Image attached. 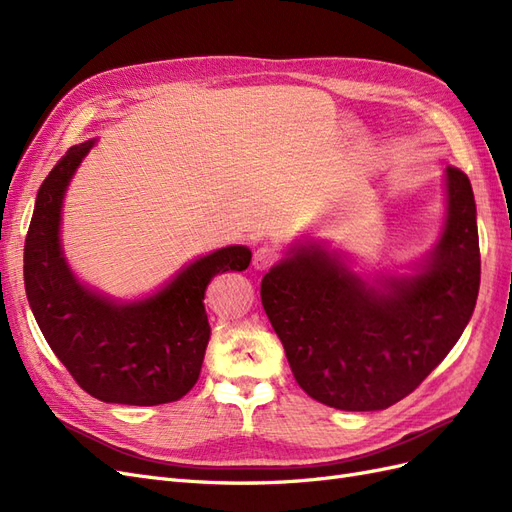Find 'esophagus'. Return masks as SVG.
Wrapping results in <instances>:
<instances>
[{
    "instance_id": "1",
    "label": "esophagus",
    "mask_w": 512,
    "mask_h": 512,
    "mask_svg": "<svg viewBox=\"0 0 512 512\" xmlns=\"http://www.w3.org/2000/svg\"><path fill=\"white\" fill-rule=\"evenodd\" d=\"M275 260H277V252L273 250V247L262 245V247H258V250L254 252L252 265H254L256 271H265V269H269L273 265Z\"/></svg>"
}]
</instances>
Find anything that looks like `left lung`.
I'll list each match as a JSON object with an SVG mask.
<instances>
[{
    "label": "left lung",
    "mask_w": 512,
    "mask_h": 512,
    "mask_svg": "<svg viewBox=\"0 0 512 512\" xmlns=\"http://www.w3.org/2000/svg\"><path fill=\"white\" fill-rule=\"evenodd\" d=\"M480 286L476 203L446 168V222L414 275L367 282L318 243L292 247L260 284L262 307L301 389L348 412L408 397L457 344Z\"/></svg>",
    "instance_id": "1"
}]
</instances>
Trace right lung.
<instances>
[{
    "mask_svg": "<svg viewBox=\"0 0 512 512\" xmlns=\"http://www.w3.org/2000/svg\"><path fill=\"white\" fill-rule=\"evenodd\" d=\"M94 145L70 147L40 185L23 258L29 307L46 344L91 397L126 406L170 404L192 389L203 367L209 282L245 271L252 252L243 245L215 250L143 301L117 303L83 286L64 258L59 222L68 183Z\"/></svg>",
    "mask_w": 512,
    "mask_h": 512,
    "instance_id": "add662e5",
    "label": "right lung"
}]
</instances>
